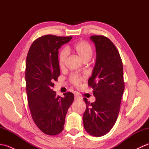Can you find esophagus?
Instances as JSON below:
<instances>
[{"label": "esophagus", "mask_w": 149, "mask_h": 149, "mask_svg": "<svg viewBox=\"0 0 149 149\" xmlns=\"http://www.w3.org/2000/svg\"><path fill=\"white\" fill-rule=\"evenodd\" d=\"M82 99V97L79 95H75V100H79Z\"/></svg>", "instance_id": "34e87169"}]
</instances>
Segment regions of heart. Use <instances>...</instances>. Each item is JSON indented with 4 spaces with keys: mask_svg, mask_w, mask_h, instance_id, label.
I'll return each mask as SVG.
<instances>
[{
    "mask_svg": "<svg viewBox=\"0 0 149 149\" xmlns=\"http://www.w3.org/2000/svg\"><path fill=\"white\" fill-rule=\"evenodd\" d=\"M68 51H73L79 56V58L84 62L90 60L93 55V48L91 44L86 40H81L74 43L72 47L67 49H63L59 54V64L61 67L65 65ZM83 77L76 74H73L70 77V81L75 86H78L83 81Z\"/></svg>",
    "mask_w": 149,
    "mask_h": 149,
    "instance_id": "1",
    "label": "heart"
}]
</instances>
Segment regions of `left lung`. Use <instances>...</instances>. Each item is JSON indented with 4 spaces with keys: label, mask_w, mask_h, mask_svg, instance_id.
<instances>
[{
    "label": "left lung",
    "mask_w": 149,
    "mask_h": 149,
    "mask_svg": "<svg viewBox=\"0 0 149 149\" xmlns=\"http://www.w3.org/2000/svg\"><path fill=\"white\" fill-rule=\"evenodd\" d=\"M95 44L97 58L88 86L93 88L95 101L84 98L86 109L83 120L85 130L93 136L107 134L116 121L124 91L123 64L118 49L108 38L90 37Z\"/></svg>",
    "instance_id": "8db88e82"
}]
</instances>
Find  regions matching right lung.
<instances>
[{"instance_id":"right-lung-1","label":"right lung","mask_w":149,"mask_h":149,"mask_svg":"<svg viewBox=\"0 0 149 149\" xmlns=\"http://www.w3.org/2000/svg\"><path fill=\"white\" fill-rule=\"evenodd\" d=\"M72 36L48 34L37 38L31 45L26 59V82L31 116L41 131L54 136L63 130L68 109L74 100L71 92L64 97L52 90L60 75L58 50Z\"/></svg>"}]
</instances>
